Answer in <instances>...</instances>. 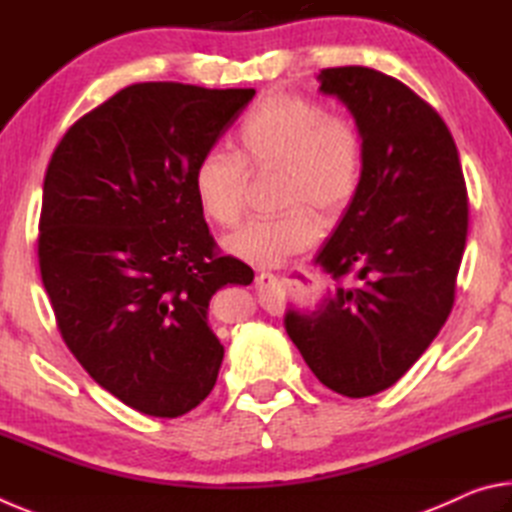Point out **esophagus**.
I'll use <instances>...</instances> for the list:
<instances>
[{"mask_svg": "<svg viewBox=\"0 0 512 512\" xmlns=\"http://www.w3.org/2000/svg\"><path fill=\"white\" fill-rule=\"evenodd\" d=\"M257 287H259V300H262V305L266 309H277V296H275V289H277V275L262 271L257 275Z\"/></svg>", "mask_w": 512, "mask_h": 512, "instance_id": "esophagus-1", "label": "esophagus"}]
</instances>
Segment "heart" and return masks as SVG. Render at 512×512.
I'll use <instances>...</instances> for the list:
<instances>
[{
	"mask_svg": "<svg viewBox=\"0 0 512 512\" xmlns=\"http://www.w3.org/2000/svg\"><path fill=\"white\" fill-rule=\"evenodd\" d=\"M237 153L207 149L192 173L196 203L219 225L239 221L246 207L248 169L282 167L284 212L253 216L225 237V250L248 264L280 266L314 246L323 223L309 205L339 214L357 198L366 173V144L357 121L327 112L309 94H264L235 131Z\"/></svg>",
	"mask_w": 512,
	"mask_h": 512,
	"instance_id": "heart-1",
	"label": "heart"
}]
</instances>
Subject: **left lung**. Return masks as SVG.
I'll use <instances>...</instances> for the list:
<instances>
[{
  "mask_svg": "<svg viewBox=\"0 0 512 512\" xmlns=\"http://www.w3.org/2000/svg\"><path fill=\"white\" fill-rule=\"evenodd\" d=\"M366 144V173L316 257L339 282L316 311L284 325L320 384L345 397L393 386L436 339L456 298L470 201L454 137L427 101L370 67H329Z\"/></svg>",
  "mask_w": 512,
  "mask_h": 512,
  "instance_id": "8db88e82",
  "label": "left lung"
}]
</instances>
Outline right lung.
<instances>
[{
    "label": "right lung",
    "mask_w": 512,
    "mask_h": 512,
    "mask_svg": "<svg viewBox=\"0 0 512 512\" xmlns=\"http://www.w3.org/2000/svg\"><path fill=\"white\" fill-rule=\"evenodd\" d=\"M253 97L128 85L74 121L49 160L38 262L58 332L101 388L153 418L212 393L223 345L210 298L255 277L221 257L192 189L198 158Z\"/></svg>",
    "instance_id": "add662e5"
}]
</instances>
